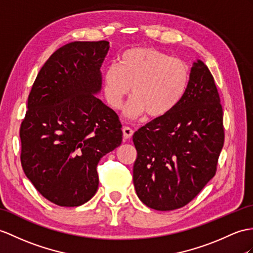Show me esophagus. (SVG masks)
<instances>
[{
    "instance_id": "1",
    "label": "esophagus",
    "mask_w": 253,
    "mask_h": 253,
    "mask_svg": "<svg viewBox=\"0 0 253 253\" xmlns=\"http://www.w3.org/2000/svg\"><path fill=\"white\" fill-rule=\"evenodd\" d=\"M122 132H123V136H125V138H130L132 135H133V133H134V131L132 130L131 127H128V126H125L122 128Z\"/></svg>"
}]
</instances>
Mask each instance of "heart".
Instances as JSON below:
<instances>
[{
  "label": "heart",
  "mask_w": 253,
  "mask_h": 253,
  "mask_svg": "<svg viewBox=\"0 0 253 253\" xmlns=\"http://www.w3.org/2000/svg\"><path fill=\"white\" fill-rule=\"evenodd\" d=\"M189 82L190 69L184 61L156 48H133L121 55L119 65L108 66L104 91L109 105L118 109L132 88L126 116L146 112L149 117H161L178 105Z\"/></svg>",
  "instance_id": "obj_1"
}]
</instances>
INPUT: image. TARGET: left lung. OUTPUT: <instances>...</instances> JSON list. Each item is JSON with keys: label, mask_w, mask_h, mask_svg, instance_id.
<instances>
[{"label": "left lung", "mask_w": 253, "mask_h": 253, "mask_svg": "<svg viewBox=\"0 0 253 253\" xmlns=\"http://www.w3.org/2000/svg\"><path fill=\"white\" fill-rule=\"evenodd\" d=\"M133 182L139 200L174 211L198 195L215 175L224 144L223 110L213 77L198 60L178 105L134 133Z\"/></svg>", "instance_id": "1"}]
</instances>
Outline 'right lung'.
Listing matches in <instances>:
<instances>
[{
  "label": "right lung",
  "mask_w": 253,
  "mask_h": 253,
  "mask_svg": "<svg viewBox=\"0 0 253 253\" xmlns=\"http://www.w3.org/2000/svg\"><path fill=\"white\" fill-rule=\"evenodd\" d=\"M109 42H73L55 50L38 74L21 122V165L53 204L75 207L96 193L97 163L120 146L121 122L94 94Z\"/></svg>",
  "instance_id": "1"
}]
</instances>
